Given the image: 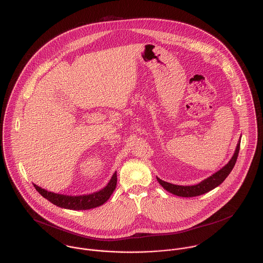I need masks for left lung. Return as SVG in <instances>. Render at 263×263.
I'll return each mask as SVG.
<instances>
[{"label":"left lung","mask_w":263,"mask_h":263,"mask_svg":"<svg viewBox=\"0 0 263 263\" xmlns=\"http://www.w3.org/2000/svg\"><path fill=\"white\" fill-rule=\"evenodd\" d=\"M240 143H241V139L239 140V142L237 144V147H236V150H235L233 157L231 158V160L229 161V163L227 165H225L219 171H217L215 174H213L212 176L202 180L201 182H199L196 185H191V186L175 185V184L163 181L158 177H157V180L163 186L164 189H166L170 193H172L174 195H177V196L193 197V196H197V195H201L203 193H206V192L211 191L212 189H214V188L219 186L220 184H222L223 181L230 174V172L232 171V169L234 168V166L236 164V161H237V158H238L239 150H240Z\"/></svg>","instance_id":"1"}]
</instances>
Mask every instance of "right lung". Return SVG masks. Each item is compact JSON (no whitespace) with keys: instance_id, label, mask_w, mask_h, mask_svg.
<instances>
[{"instance_id":"right-lung-1","label":"right lung","mask_w":263,"mask_h":263,"mask_svg":"<svg viewBox=\"0 0 263 263\" xmlns=\"http://www.w3.org/2000/svg\"><path fill=\"white\" fill-rule=\"evenodd\" d=\"M116 183H117V175L115 172L113 174L110 181L108 182V184L105 187L97 192L87 194V195L71 196V195L53 193V192L47 191L43 188L39 187L35 184H34V187L44 198H46L48 201L55 204L57 206H60L63 209H68V210L81 211V210L94 209V208L100 206L104 202H106L116 187Z\"/></svg>"}]
</instances>
